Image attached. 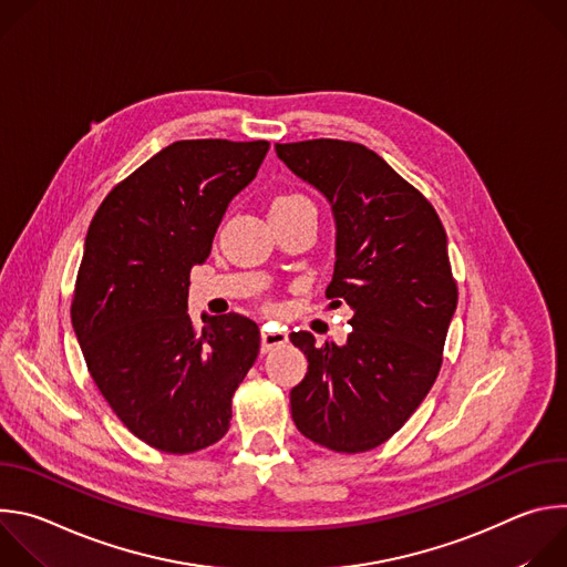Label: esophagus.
<instances>
[{"label": "esophagus", "mask_w": 567, "mask_h": 567, "mask_svg": "<svg viewBox=\"0 0 567 567\" xmlns=\"http://www.w3.org/2000/svg\"><path fill=\"white\" fill-rule=\"evenodd\" d=\"M262 343H260V350L262 352H269L274 348H280L287 343V332L285 330H278V328H262V334H260Z\"/></svg>", "instance_id": "1"}]
</instances>
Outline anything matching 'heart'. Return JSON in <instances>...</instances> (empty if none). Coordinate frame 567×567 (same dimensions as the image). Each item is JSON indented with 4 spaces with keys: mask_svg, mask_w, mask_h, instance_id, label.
Instances as JSON below:
<instances>
[{
    "mask_svg": "<svg viewBox=\"0 0 567 567\" xmlns=\"http://www.w3.org/2000/svg\"><path fill=\"white\" fill-rule=\"evenodd\" d=\"M296 206H311L302 195H278L271 204V210H287V208H296Z\"/></svg>",
    "mask_w": 567,
    "mask_h": 567,
    "instance_id": "heart-1",
    "label": "heart"
}]
</instances>
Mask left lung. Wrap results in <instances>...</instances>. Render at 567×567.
I'll return each instance as SVG.
<instances>
[{"label":"left lung","mask_w":567,"mask_h":567,"mask_svg":"<svg viewBox=\"0 0 567 567\" xmlns=\"http://www.w3.org/2000/svg\"><path fill=\"white\" fill-rule=\"evenodd\" d=\"M285 166L328 197L337 221L332 305L352 309L346 346L289 339L307 357L291 417L311 442L363 453L390 440L433 388L457 307L446 230L431 202L361 143H276Z\"/></svg>","instance_id":"8db88e82"}]
</instances>
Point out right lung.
<instances>
[{
  "label": "right lung",
  "instance_id": "add662e5",
  "mask_svg": "<svg viewBox=\"0 0 567 567\" xmlns=\"http://www.w3.org/2000/svg\"><path fill=\"white\" fill-rule=\"evenodd\" d=\"M269 141L195 138L156 152L99 206L80 262L71 322L87 370L132 435L195 453L230 426V399L260 352L239 313L188 316L190 269L206 262L230 204Z\"/></svg>",
  "mask_w": 567,
  "mask_h": 567
}]
</instances>
